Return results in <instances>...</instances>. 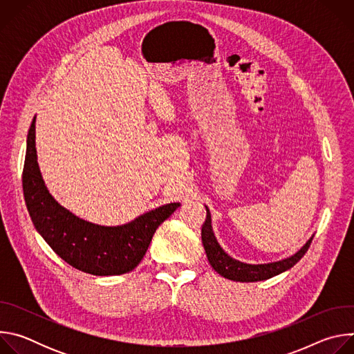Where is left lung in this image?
<instances>
[{
  "mask_svg": "<svg viewBox=\"0 0 354 354\" xmlns=\"http://www.w3.org/2000/svg\"><path fill=\"white\" fill-rule=\"evenodd\" d=\"M207 210V217L206 221L201 227V241H203L205 250L207 254V259L213 269L221 274L225 279L234 280V281H261V280H268L276 274H280L288 269H291L302 257L306 255V252L308 250L313 238L302 246L295 255L291 258L283 259L280 262H273L268 265H246L241 263L238 261H234L230 258L225 252L220 248L212 228V216L209 209Z\"/></svg>",
  "mask_w": 354,
  "mask_h": 354,
  "instance_id": "left-lung-1",
  "label": "left lung"
}]
</instances>
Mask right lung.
I'll list each match as a JSON object with an SVG mask.
<instances>
[{
	"instance_id": "add662e5",
	"label": "right lung",
	"mask_w": 354,
	"mask_h": 354,
	"mask_svg": "<svg viewBox=\"0 0 354 354\" xmlns=\"http://www.w3.org/2000/svg\"><path fill=\"white\" fill-rule=\"evenodd\" d=\"M26 142L22 187L29 216L50 248L77 270L93 276L131 272L144 258L157 228L180 206H162L120 227L86 223L62 207L44 186L36 161L35 119Z\"/></svg>"
}]
</instances>
